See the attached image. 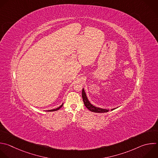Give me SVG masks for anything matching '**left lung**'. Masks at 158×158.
<instances>
[{"label": "left lung", "mask_w": 158, "mask_h": 158, "mask_svg": "<svg viewBox=\"0 0 158 158\" xmlns=\"http://www.w3.org/2000/svg\"><path fill=\"white\" fill-rule=\"evenodd\" d=\"M82 99H83V102H84V103L85 105V106L91 112H96V113H105V112H109V110H107V109H100V108H98V107H96L94 106H92V105L89 102V101L88 100L87 98V96H86V94L85 93V91L84 90V89H82ZM115 109H112V110H114Z\"/></svg>", "instance_id": "1"}]
</instances>
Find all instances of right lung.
Masks as SVG:
<instances>
[{
    "instance_id": "add662e5",
    "label": "right lung",
    "mask_w": 158,
    "mask_h": 158,
    "mask_svg": "<svg viewBox=\"0 0 158 158\" xmlns=\"http://www.w3.org/2000/svg\"><path fill=\"white\" fill-rule=\"evenodd\" d=\"M63 103L61 105V106H60L59 107H58L57 109H52V110H48V112H53V111H56V110H58L60 109H61V108L63 107Z\"/></svg>"
}]
</instances>
